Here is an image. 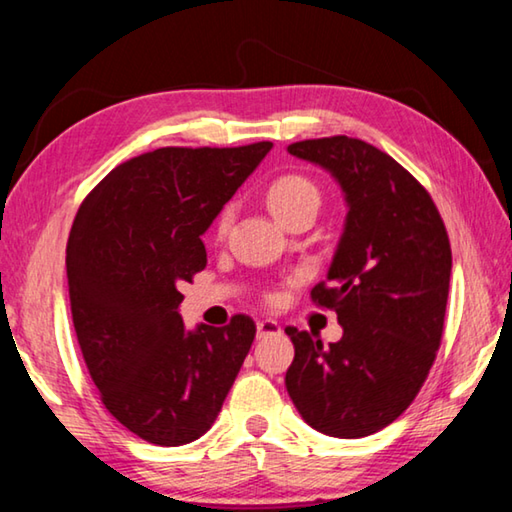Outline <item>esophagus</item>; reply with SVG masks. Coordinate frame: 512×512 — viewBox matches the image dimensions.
Instances as JSON below:
<instances>
[{
	"label": "esophagus",
	"mask_w": 512,
	"mask_h": 512,
	"mask_svg": "<svg viewBox=\"0 0 512 512\" xmlns=\"http://www.w3.org/2000/svg\"><path fill=\"white\" fill-rule=\"evenodd\" d=\"M273 335H282V328H280L278 321H273V319L257 321V337H259V339L273 337Z\"/></svg>",
	"instance_id": "obj_1"
}]
</instances>
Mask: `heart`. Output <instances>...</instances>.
Listing matches in <instances>:
<instances>
[{
    "instance_id": "heart-1",
    "label": "heart",
    "mask_w": 512,
    "mask_h": 512,
    "mask_svg": "<svg viewBox=\"0 0 512 512\" xmlns=\"http://www.w3.org/2000/svg\"><path fill=\"white\" fill-rule=\"evenodd\" d=\"M266 202H269L271 212L287 225L291 218L303 212V209H319L321 193L316 189V184L303 175H282L269 186V191H266ZM232 216V207L221 209V214L216 216L214 225L216 237L223 239L225 234L230 232Z\"/></svg>"
}]
</instances>
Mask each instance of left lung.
<instances>
[{"instance_id":"left-lung-1","label":"left lung","mask_w":512,"mask_h":512,"mask_svg":"<svg viewBox=\"0 0 512 512\" xmlns=\"http://www.w3.org/2000/svg\"><path fill=\"white\" fill-rule=\"evenodd\" d=\"M335 175L348 202L328 280L312 303L337 312L344 337L323 346L285 328L294 362L285 385L314 431L355 440L399 419L442 344L451 243L435 202L387 152L351 136L289 145Z\"/></svg>"}]
</instances>
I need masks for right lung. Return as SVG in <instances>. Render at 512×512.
Listing matches in <instances>:
<instances>
[{
    "mask_svg": "<svg viewBox=\"0 0 512 512\" xmlns=\"http://www.w3.org/2000/svg\"><path fill=\"white\" fill-rule=\"evenodd\" d=\"M271 148H159L81 202L66 248L77 342L104 408L145 442L207 433L253 346L248 314L186 332L177 307L207 266L202 232Z\"/></svg>",
    "mask_w": 512,
    "mask_h": 512,
    "instance_id": "obj_1",
    "label": "right lung"
}]
</instances>
